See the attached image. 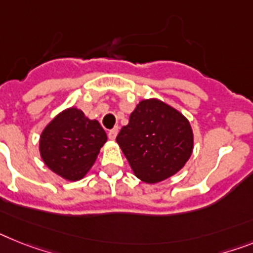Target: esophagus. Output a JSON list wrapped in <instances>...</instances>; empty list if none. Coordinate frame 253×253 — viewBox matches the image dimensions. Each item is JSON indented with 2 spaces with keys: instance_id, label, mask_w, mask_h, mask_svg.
<instances>
[{
  "instance_id": "1",
  "label": "esophagus",
  "mask_w": 253,
  "mask_h": 253,
  "mask_svg": "<svg viewBox=\"0 0 253 253\" xmlns=\"http://www.w3.org/2000/svg\"><path fill=\"white\" fill-rule=\"evenodd\" d=\"M117 133H118V127H114V128H112V130L108 132V137H109L110 140H114L117 137Z\"/></svg>"
}]
</instances>
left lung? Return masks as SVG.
<instances>
[{"instance_id": "8db88e82", "label": "left lung", "mask_w": 253, "mask_h": 253, "mask_svg": "<svg viewBox=\"0 0 253 253\" xmlns=\"http://www.w3.org/2000/svg\"><path fill=\"white\" fill-rule=\"evenodd\" d=\"M116 140L135 176L146 184L179 172L194 148L188 118L156 97L139 101Z\"/></svg>"}]
</instances>
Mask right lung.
Listing matches in <instances>:
<instances>
[{"instance_id":"right-lung-1","label":"right lung","mask_w":253,"mask_h":253,"mask_svg":"<svg viewBox=\"0 0 253 253\" xmlns=\"http://www.w3.org/2000/svg\"><path fill=\"white\" fill-rule=\"evenodd\" d=\"M107 140L100 123L71 107L47 123L40 136L38 149L52 172L68 181H77L90 171Z\"/></svg>"}]
</instances>
